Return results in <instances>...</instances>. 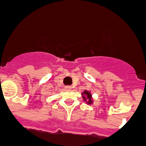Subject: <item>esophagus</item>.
<instances>
[{"instance_id": "1", "label": "esophagus", "mask_w": 146, "mask_h": 146, "mask_svg": "<svg viewBox=\"0 0 146 146\" xmlns=\"http://www.w3.org/2000/svg\"><path fill=\"white\" fill-rule=\"evenodd\" d=\"M72 89L71 86H69V85H67V86H65V90H70Z\"/></svg>"}]
</instances>
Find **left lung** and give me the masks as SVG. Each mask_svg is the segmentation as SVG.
Returning a JSON list of instances; mask_svg holds the SVG:
<instances>
[{
    "mask_svg": "<svg viewBox=\"0 0 146 146\" xmlns=\"http://www.w3.org/2000/svg\"><path fill=\"white\" fill-rule=\"evenodd\" d=\"M82 98H83L84 101L87 102V104H92V95L90 92L88 90H85L83 92H82Z\"/></svg>",
    "mask_w": 146,
    "mask_h": 146,
    "instance_id": "1",
    "label": "left lung"
}]
</instances>
